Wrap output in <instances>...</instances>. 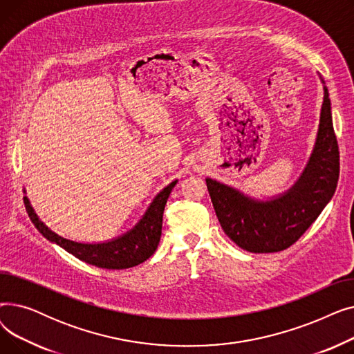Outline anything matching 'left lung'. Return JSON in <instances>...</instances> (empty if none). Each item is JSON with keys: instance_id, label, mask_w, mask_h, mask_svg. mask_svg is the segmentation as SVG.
Wrapping results in <instances>:
<instances>
[{"instance_id": "1", "label": "left lung", "mask_w": 354, "mask_h": 354, "mask_svg": "<svg viewBox=\"0 0 354 354\" xmlns=\"http://www.w3.org/2000/svg\"><path fill=\"white\" fill-rule=\"evenodd\" d=\"M320 123L304 171L286 192L257 199L212 178L207 187L224 232L248 252L283 251L292 245L330 202L339 180V145L333 129L331 103L324 80Z\"/></svg>"}]
</instances>
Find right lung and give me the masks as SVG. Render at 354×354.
Masks as SVG:
<instances>
[{
    "label": "right lung",
    "instance_id": "right-lung-1",
    "mask_svg": "<svg viewBox=\"0 0 354 354\" xmlns=\"http://www.w3.org/2000/svg\"><path fill=\"white\" fill-rule=\"evenodd\" d=\"M176 182L178 180L171 182L155 196L140 221L132 230H129L118 238L104 241V243H77V241L67 239L57 232L51 231L44 224L39 215L35 214L27 196H24V205L34 227L50 243L57 244L87 264L107 270H124L145 263L156 251L162 234V218L166 201L169 198Z\"/></svg>",
    "mask_w": 354,
    "mask_h": 354
}]
</instances>
